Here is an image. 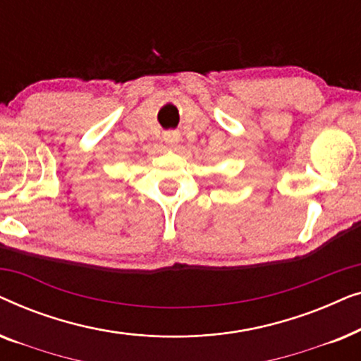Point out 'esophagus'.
I'll list each match as a JSON object with an SVG mask.
<instances>
[{"mask_svg": "<svg viewBox=\"0 0 361 361\" xmlns=\"http://www.w3.org/2000/svg\"><path fill=\"white\" fill-rule=\"evenodd\" d=\"M179 140H180V135L177 131H169V133H166V135H164V141L169 146H176L177 142H179Z\"/></svg>", "mask_w": 361, "mask_h": 361, "instance_id": "34e87169", "label": "esophagus"}]
</instances>
